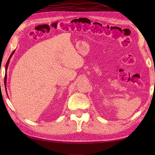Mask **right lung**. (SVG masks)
Here are the masks:
<instances>
[{"label":"right lung","mask_w":155,"mask_h":155,"mask_svg":"<svg viewBox=\"0 0 155 155\" xmlns=\"http://www.w3.org/2000/svg\"><path fill=\"white\" fill-rule=\"evenodd\" d=\"M15 50L13 51L12 53H11V54L10 55V57L8 58V61H7V62H6V68H5V88H6V78H7V76H6V71H7V68H8V64H9V62H10V59H11V58L12 57V54H14V52H15ZM6 94H7V91H6Z\"/></svg>","instance_id":"1"}]
</instances>
